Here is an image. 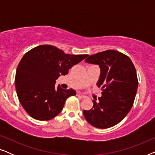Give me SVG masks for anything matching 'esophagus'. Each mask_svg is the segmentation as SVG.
Wrapping results in <instances>:
<instances>
[{"label": "esophagus", "instance_id": "1", "mask_svg": "<svg viewBox=\"0 0 155 155\" xmlns=\"http://www.w3.org/2000/svg\"><path fill=\"white\" fill-rule=\"evenodd\" d=\"M77 97H80V98H82V99L85 98V96H84V95H82V94H80V93H77Z\"/></svg>", "mask_w": 155, "mask_h": 155}]
</instances>
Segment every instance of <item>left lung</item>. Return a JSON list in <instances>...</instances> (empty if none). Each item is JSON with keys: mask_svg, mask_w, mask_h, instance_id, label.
I'll return each mask as SVG.
<instances>
[{"mask_svg": "<svg viewBox=\"0 0 155 155\" xmlns=\"http://www.w3.org/2000/svg\"><path fill=\"white\" fill-rule=\"evenodd\" d=\"M85 62L99 65L101 74L97 86L101 87L99 102L84 110V118L97 128H108L121 121L134 102L138 80L136 70L128 56L115 50H107L87 56Z\"/></svg>", "mask_w": 155, "mask_h": 155, "instance_id": "8db88e82", "label": "left lung"}]
</instances>
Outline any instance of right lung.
Returning <instances> with one entry per match:
<instances>
[{
	"label": "right lung",
	"mask_w": 155,
	"mask_h": 155,
	"mask_svg": "<svg viewBox=\"0 0 155 155\" xmlns=\"http://www.w3.org/2000/svg\"><path fill=\"white\" fill-rule=\"evenodd\" d=\"M88 55L66 54L51 45H40L24 55L15 75V88L19 101L31 117L48 120L60 114L66 99L75 96L73 89L55 87L59 76Z\"/></svg>",
	"instance_id": "right-lung-1"
}]
</instances>
